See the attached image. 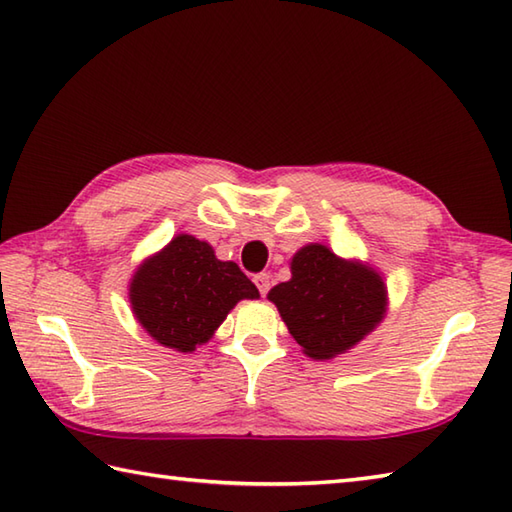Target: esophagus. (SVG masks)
<instances>
[{
    "label": "esophagus",
    "mask_w": 512,
    "mask_h": 512,
    "mask_svg": "<svg viewBox=\"0 0 512 512\" xmlns=\"http://www.w3.org/2000/svg\"><path fill=\"white\" fill-rule=\"evenodd\" d=\"M253 281H255V286L259 288V295L266 297L268 290H270V275L268 273H259V275H255Z\"/></svg>",
    "instance_id": "1"
}]
</instances>
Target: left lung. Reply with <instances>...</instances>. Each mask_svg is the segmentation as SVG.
<instances>
[{"mask_svg": "<svg viewBox=\"0 0 512 512\" xmlns=\"http://www.w3.org/2000/svg\"><path fill=\"white\" fill-rule=\"evenodd\" d=\"M292 279L268 292L303 352L332 358L374 330L385 314L387 290L372 268L345 262L310 244L292 257Z\"/></svg>", "mask_w": 512, "mask_h": 512, "instance_id": "8db88e82", "label": "left lung"}]
</instances>
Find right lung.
<instances>
[{"mask_svg":"<svg viewBox=\"0 0 512 512\" xmlns=\"http://www.w3.org/2000/svg\"><path fill=\"white\" fill-rule=\"evenodd\" d=\"M259 292L237 264L220 262L213 248L178 235L140 266L129 286L136 319L160 345L193 352L211 339L239 299Z\"/></svg>","mask_w":512,"mask_h":512,"instance_id":"1","label":"right lung"}]
</instances>
